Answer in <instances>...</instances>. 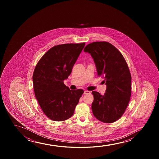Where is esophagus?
<instances>
[{
  "instance_id": "obj_1",
  "label": "esophagus",
  "mask_w": 159,
  "mask_h": 159,
  "mask_svg": "<svg viewBox=\"0 0 159 159\" xmlns=\"http://www.w3.org/2000/svg\"><path fill=\"white\" fill-rule=\"evenodd\" d=\"M84 94H91V92L89 91H86H86H84Z\"/></svg>"
}]
</instances>
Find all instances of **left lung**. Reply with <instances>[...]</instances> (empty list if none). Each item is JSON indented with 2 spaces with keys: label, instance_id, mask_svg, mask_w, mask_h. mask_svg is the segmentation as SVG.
<instances>
[{
  "label": "left lung",
  "instance_id": "1",
  "mask_svg": "<svg viewBox=\"0 0 159 159\" xmlns=\"http://www.w3.org/2000/svg\"><path fill=\"white\" fill-rule=\"evenodd\" d=\"M84 51L91 54L98 76L104 79L107 85L104 95L92 92L93 114L103 123L115 122L123 115L130 99L131 76L128 66L120 51L107 42H92Z\"/></svg>",
  "mask_w": 159,
  "mask_h": 159
}]
</instances>
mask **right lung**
Instances as JSON below:
<instances>
[{"instance_id":"obj_1","label":"right lung","mask_w":159,"mask_h":159,"mask_svg":"<svg viewBox=\"0 0 159 159\" xmlns=\"http://www.w3.org/2000/svg\"><path fill=\"white\" fill-rule=\"evenodd\" d=\"M85 43L63 44L50 48L35 67L33 87L39 106L50 120L63 121L71 117L83 89L70 90L67 79Z\"/></svg>"}]
</instances>
